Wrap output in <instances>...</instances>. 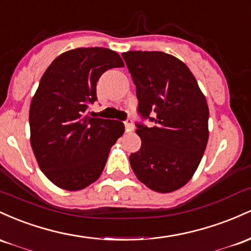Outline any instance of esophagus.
<instances>
[{
  "mask_svg": "<svg viewBox=\"0 0 251 251\" xmlns=\"http://www.w3.org/2000/svg\"><path fill=\"white\" fill-rule=\"evenodd\" d=\"M125 126H126V131H131L134 129V125H133V121L131 120H126L125 121Z\"/></svg>",
  "mask_w": 251,
  "mask_h": 251,
  "instance_id": "esophagus-1",
  "label": "esophagus"
}]
</instances>
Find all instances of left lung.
<instances>
[{
  "instance_id": "left-lung-1",
  "label": "left lung",
  "mask_w": 251,
  "mask_h": 251,
  "mask_svg": "<svg viewBox=\"0 0 251 251\" xmlns=\"http://www.w3.org/2000/svg\"><path fill=\"white\" fill-rule=\"evenodd\" d=\"M139 100L142 145L129 156L135 176L151 190L168 193L190 181L209 140V106L190 69L163 52L122 53ZM152 117L151 118L150 116Z\"/></svg>"
}]
</instances>
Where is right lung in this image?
<instances>
[{
    "label": "right lung",
    "instance_id": "add662e5",
    "mask_svg": "<svg viewBox=\"0 0 251 251\" xmlns=\"http://www.w3.org/2000/svg\"><path fill=\"white\" fill-rule=\"evenodd\" d=\"M123 66L114 50L81 47L55 58L41 77L29 109L30 145L42 173L55 186L83 190L102 174L125 125L86 111L97 100L100 75Z\"/></svg>",
    "mask_w": 251,
    "mask_h": 251
}]
</instances>
